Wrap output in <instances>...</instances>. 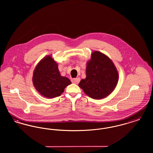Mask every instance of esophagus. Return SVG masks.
<instances>
[{
    "label": "esophagus",
    "mask_w": 153,
    "mask_h": 153,
    "mask_svg": "<svg viewBox=\"0 0 153 153\" xmlns=\"http://www.w3.org/2000/svg\"><path fill=\"white\" fill-rule=\"evenodd\" d=\"M80 78H74L72 79V82H73L74 84H79L80 82Z\"/></svg>",
    "instance_id": "34e87169"
}]
</instances>
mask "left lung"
I'll list each match as a JSON object with an SVG mask.
<instances>
[{
  "label": "left lung",
  "mask_w": 153,
  "mask_h": 153,
  "mask_svg": "<svg viewBox=\"0 0 153 153\" xmlns=\"http://www.w3.org/2000/svg\"><path fill=\"white\" fill-rule=\"evenodd\" d=\"M117 81L118 72L112 61L96 51L88 62L86 79L81 80L79 86L91 98L101 99L114 90Z\"/></svg>",
  "instance_id": "1"
}]
</instances>
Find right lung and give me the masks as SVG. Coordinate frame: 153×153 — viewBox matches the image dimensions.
Returning a JSON list of instances; mask_svg holds the SVG:
<instances>
[{"label": "right lung", "instance_id": "1", "mask_svg": "<svg viewBox=\"0 0 153 153\" xmlns=\"http://www.w3.org/2000/svg\"><path fill=\"white\" fill-rule=\"evenodd\" d=\"M33 82L36 90L48 98L60 96L71 84L69 79L60 75L57 64L51 56L46 57L37 65Z\"/></svg>", "mask_w": 153, "mask_h": 153}]
</instances>
